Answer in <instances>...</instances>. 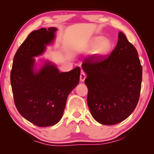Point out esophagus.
<instances>
[{
  "mask_svg": "<svg viewBox=\"0 0 154 154\" xmlns=\"http://www.w3.org/2000/svg\"><path fill=\"white\" fill-rule=\"evenodd\" d=\"M85 78H86L85 73H83V72H82L81 73V75H80V81H81V82H83L84 81H85Z\"/></svg>",
  "mask_w": 154,
  "mask_h": 154,
  "instance_id": "esophagus-1",
  "label": "esophagus"
}]
</instances>
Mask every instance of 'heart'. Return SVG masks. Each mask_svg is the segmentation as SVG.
<instances>
[{
	"label": "heart",
	"mask_w": 154,
	"mask_h": 154,
	"mask_svg": "<svg viewBox=\"0 0 154 154\" xmlns=\"http://www.w3.org/2000/svg\"><path fill=\"white\" fill-rule=\"evenodd\" d=\"M112 42L108 38H105L103 35H97L92 38L88 43L84 46L85 50L93 49L92 54L96 57L106 55L112 49Z\"/></svg>",
	"instance_id": "obj_1"
}]
</instances>
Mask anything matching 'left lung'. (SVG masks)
<instances>
[{"label":"left lung","mask_w":154,"mask_h":154,"mask_svg":"<svg viewBox=\"0 0 154 154\" xmlns=\"http://www.w3.org/2000/svg\"><path fill=\"white\" fill-rule=\"evenodd\" d=\"M82 68L87 74V102L94 120L110 125L125 120L140 98L142 67L134 45L120 31L114 50L108 57H90Z\"/></svg>","instance_id":"8db88e82"}]
</instances>
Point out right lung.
<instances>
[{"label":"right lung","instance_id":"right-lung-1","mask_svg":"<svg viewBox=\"0 0 154 154\" xmlns=\"http://www.w3.org/2000/svg\"><path fill=\"white\" fill-rule=\"evenodd\" d=\"M57 29L33 31L17 51L10 73L14 101L19 113L38 127L55 125L62 119L69 93L79 83L81 69L60 72L46 60L39 69L35 57L53 43Z\"/></svg>","mask_w":154,"mask_h":154}]
</instances>
